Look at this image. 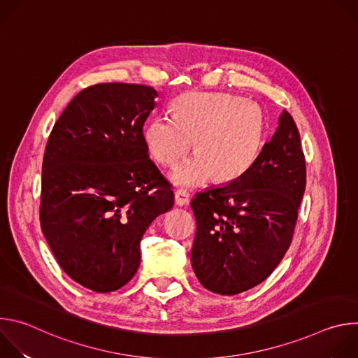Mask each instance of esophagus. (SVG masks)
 <instances>
[{
  "label": "esophagus",
  "mask_w": 358,
  "mask_h": 358,
  "mask_svg": "<svg viewBox=\"0 0 358 358\" xmlns=\"http://www.w3.org/2000/svg\"><path fill=\"white\" fill-rule=\"evenodd\" d=\"M174 201H176V206L184 207V206H187V203L189 202V198H188V194H187L185 191L178 189V191H176V194H174Z\"/></svg>",
  "instance_id": "1"
}]
</instances>
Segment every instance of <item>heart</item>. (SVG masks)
Listing matches in <instances>:
<instances>
[{
	"label": "heart",
	"mask_w": 358,
	"mask_h": 358,
	"mask_svg": "<svg viewBox=\"0 0 358 358\" xmlns=\"http://www.w3.org/2000/svg\"><path fill=\"white\" fill-rule=\"evenodd\" d=\"M144 144L157 163L173 167L192 148L170 181L196 188L217 174L229 181L243 176L257 162L264 141L261 110L228 93H189L174 103V116H152L143 129Z\"/></svg>",
	"instance_id": "heart-1"
}]
</instances>
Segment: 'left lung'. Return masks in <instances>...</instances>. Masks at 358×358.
I'll use <instances>...</instances> for the list:
<instances>
[{"instance_id": "obj_1", "label": "left lung", "mask_w": 358, "mask_h": 358, "mask_svg": "<svg viewBox=\"0 0 358 358\" xmlns=\"http://www.w3.org/2000/svg\"><path fill=\"white\" fill-rule=\"evenodd\" d=\"M306 188V163L293 117L283 110L255 164L191 201L196 234L191 265L199 283L238 294L262 283L290 246Z\"/></svg>"}]
</instances>
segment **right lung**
Segmentation results:
<instances>
[{
    "label": "right lung",
    "instance_id": "1",
    "mask_svg": "<svg viewBox=\"0 0 358 358\" xmlns=\"http://www.w3.org/2000/svg\"><path fill=\"white\" fill-rule=\"evenodd\" d=\"M157 96L145 85L86 87L46 143L42 234L64 272L97 293L115 292L136 275L145 229L174 206L143 138Z\"/></svg>",
    "mask_w": 358,
    "mask_h": 358
}]
</instances>
